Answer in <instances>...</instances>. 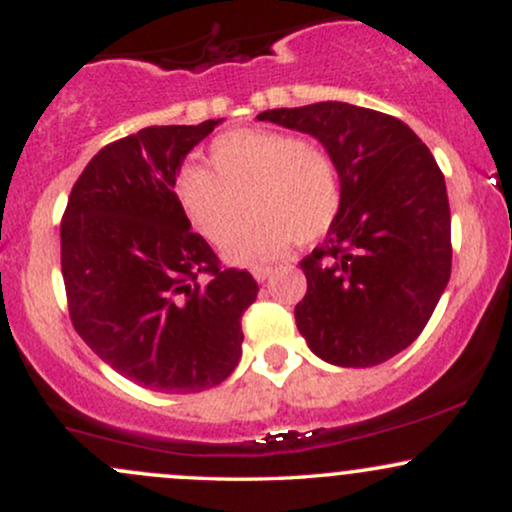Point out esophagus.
<instances>
[{
    "label": "esophagus",
    "mask_w": 512,
    "mask_h": 512,
    "mask_svg": "<svg viewBox=\"0 0 512 512\" xmlns=\"http://www.w3.org/2000/svg\"><path fill=\"white\" fill-rule=\"evenodd\" d=\"M272 274H274L272 267H255V269H252V276H255L257 281H267Z\"/></svg>",
    "instance_id": "obj_1"
}]
</instances>
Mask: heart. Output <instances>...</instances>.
<instances>
[{
	"label": "heart",
	"instance_id": "1",
	"mask_svg": "<svg viewBox=\"0 0 512 512\" xmlns=\"http://www.w3.org/2000/svg\"><path fill=\"white\" fill-rule=\"evenodd\" d=\"M211 168L185 163L175 175V199L207 243L226 245L236 233L243 202L250 219L223 260L255 267L279 260L296 243L322 238L342 207L334 158L289 132L238 129L209 149Z\"/></svg>",
	"mask_w": 512,
	"mask_h": 512
}]
</instances>
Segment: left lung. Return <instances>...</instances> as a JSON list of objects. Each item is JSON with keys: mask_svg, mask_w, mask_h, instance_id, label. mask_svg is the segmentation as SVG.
<instances>
[{"mask_svg": "<svg viewBox=\"0 0 512 512\" xmlns=\"http://www.w3.org/2000/svg\"><path fill=\"white\" fill-rule=\"evenodd\" d=\"M257 120L310 134L334 158L342 207L301 262L298 332L322 361L378 366L419 337L450 279V204L428 146L397 117L325 101Z\"/></svg>", "mask_w": 512, "mask_h": 512, "instance_id": "8db88e82", "label": "left lung"}]
</instances>
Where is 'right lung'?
<instances>
[{
	"instance_id": "obj_1",
	"label": "right lung",
	"mask_w": 512,
	"mask_h": 512,
	"mask_svg": "<svg viewBox=\"0 0 512 512\" xmlns=\"http://www.w3.org/2000/svg\"><path fill=\"white\" fill-rule=\"evenodd\" d=\"M219 122L146 127L103 146L62 216L74 330L110 368L154 392L223 383L243 354L240 317L260 291L245 269L219 267L175 199L182 161Z\"/></svg>"
}]
</instances>
